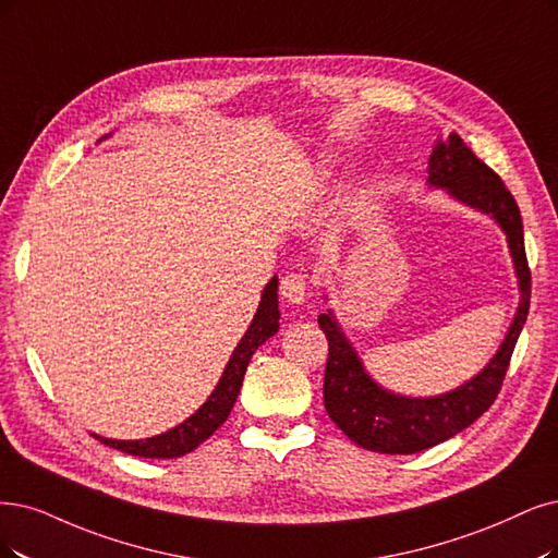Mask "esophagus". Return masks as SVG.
I'll return each mask as SVG.
<instances>
[{
	"instance_id": "1",
	"label": "esophagus",
	"mask_w": 558,
	"mask_h": 558,
	"mask_svg": "<svg viewBox=\"0 0 558 558\" xmlns=\"http://www.w3.org/2000/svg\"><path fill=\"white\" fill-rule=\"evenodd\" d=\"M280 294L290 303H303L307 296V280L303 274H287L280 282Z\"/></svg>"
}]
</instances>
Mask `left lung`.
Instances as JSON below:
<instances>
[{
  "label": "left lung",
  "mask_w": 558,
  "mask_h": 558,
  "mask_svg": "<svg viewBox=\"0 0 558 558\" xmlns=\"http://www.w3.org/2000/svg\"><path fill=\"white\" fill-rule=\"evenodd\" d=\"M427 172L429 185L446 189L450 197L499 222L510 247L514 274H518L520 307L497 354L481 373L456 390L435 398H407L379 386L365 373L333 313L319 315L317 322L328 340V361L324 369L326 414L356 446L388 452V456H411V452L437 446L485 414L499 396L531 303V271L524 253L520 206L499 174L487 168L458 133L437 142Z\"/></svg>",
  "instance_id": "8db88e82"
}]
</instances>
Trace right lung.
<instances>
[{
    "instance_id": "obj_1",
    "label": "right lung",
    "mask_w": 558,
    "mask_h": 558,
    "mask_svg": "<svg viewBox=\"0 0 558 558\" xmlns=\"http://www.w3.org/2000/svg\"><path fill=\"white\" fill-rule=\"evenodd\" d=\"M280 311H278V278L274 276L271 282L264 287L262 301L257 313L247 326L245 336L236 344L232 352L230 361L225 365V373L214 388V393L209 396L191 418H185L181 425L162 432V435L149 437V439H137V441H119V439H106L92 435L100 444H106L110 448H117L121 452H129V456L137 458H156V460H172L181 458L185 452L195 450L202 441L209 439L214 432L227 421L230 411L239 398V390L243 386V375L245 367L251 363L253 354L257 352V347H262L268 338L278 333V324Z\"/></svg>"
}]
</instances>
